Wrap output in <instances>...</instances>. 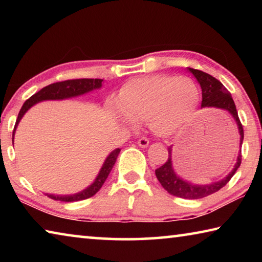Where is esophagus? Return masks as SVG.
Masks as SVG:
<instances>
[{"label":"esophagus","mask_w":262,"mask_h":262,"mask_svg":"<svg viewBox=\"0 0 262 262\" xmlns=\"http://www.w3.org/2000/svg\"><path fill=\"white\" fill-rule=\"evenodd\" d=\"M137 144H139L141 148H147L149 145V140L147 137H141V139H139V141H137Z\"/></svg>","instance_id":"1"}]
</instances>
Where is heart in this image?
Returning <instances> with one entry per match:
<instances>
[{
  "mask_svg": "<svg viewBox=\"0 0 262 262\" xmlns=\"http://www.w3.org/2000/svg\"><path fill=\"white\" fill-rule=\"evenodd\" d=\"M199 100L200 92L192 78L165 74L133 78L118 95L123 118L147 121L157 135L172 134L185 126Z\"/></svg>",
  "mask_w": 262,
  "mask_h": 262,
  "instance_id": "1",
  "label": "heart"
}]
</instances>
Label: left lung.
<instances>
[{"label": "left lung", "mask_w": 262, "mask_h": 262, "mask_svg": "<svg viewBox=\"0 0 262 262\" xmlns=\"http://www.w3.org/2000/svg\"><path fill=\"white\" fill-rule=\"evenodd\" d=\"M189 72L192 73L195 77H196L198 82L200 83L202 89V107H217L221 110L228 111L229 113H231L232 117L236 120L239 129V134H241V145L243 144L244 140V129L241 120H239L238 112L234 105V101L232 99V96L228 91V89L222 84L219 79L212 77L211 75L207 74L201 70L188 68ZM168 150V158L167 161L163 164L161 167H158L155 173L159 183L162 184L164 189L167 190V193L177 198L181 199H189V200H196V199H201L208 196L216 193L217 190L223 188L227 185L233 174L236 173L238 167L242 164V150L239 154L236 165H234L233 170L230 172L227 178L223 180L217 181V183L205 185V186H196L193 184H189L187 181H184L180 179L179 177H177L174 173L173 168H172V161H171V147L167 148Z\"/></svg>", "instance_id": "8db88e82"}]
</instances>
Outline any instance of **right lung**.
<instances>
[{"mask_svg":"<svg viewBox=\"0 0 262 262\" xmlns=\"http://www.w3.org/2000/svg\"><path fill=\"white\" fill-rule=\"evenodd\" d=\"M101 82L103 79L99 78H81V79H68V81H62V82H56L50 84L45 88H42L40 91H38L37 94L31 96L30 98L25 101L24 105L21 106V108L18 113V118L16 120V125L14 128V132H12V136L15 134V129L17 125H18L19 120L23 117L24 113L28 111L31 106H33L35 103H39L41 100H50V99H64L69 98V97H75L85 94L94 89H98L101 86ZM119 152H120V149H115L110 154V156L106 158L103 167L99 172L98 177L95 180V183L92 184L90 187L84 189L83 192L74 195H68V196H60V195H52L47 194L48 198L53 199V200H59L63 202H74V201H82L89 199L98 192L101 188V186L104 185L105 180L107 179L110 172L112 171V168L117 161V157Z\"/></svg>","mask_w":262,"mask_h":262,"instance_id":"obj_1","label":"right lung"}]
</instances>
